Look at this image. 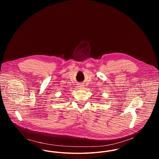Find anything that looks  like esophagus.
Masks as SVG:
<instances>
[{
    "instance_id": "34e87169",
    "label": "esophagus",
    "mask_w": 159,
    "mask_h": 159,
    "mask_svg": "<svg viewBox=\"0 0 159 159\" xmlns=\"http://www.w3.org/2000/svg\"><path fill=\"white\" fill-rule=\"evenodd\" d=\"M77 87L79 88V89H83L84 88V86H83V84H79Z\"/></svg>"
}]
</instances>
